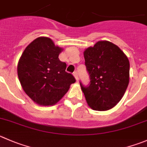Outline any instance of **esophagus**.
<instances>
[{
	"label": "esophagus",
	"mask_w": 147,
	"mask_h": 147,
	"mask_svg": "<svg viewBox=\"0 0 147 147\" xmlns=\"http://www.w3.org/2000/svg\"><path fill=\"white\" fill-rule=\"evenodd\" d=\"M73 75H74V76H75V79H76V80L78 81V72H77V71L74 72H73Z\"/></svg>",
	"instance_id": "1"
}]
</instances>
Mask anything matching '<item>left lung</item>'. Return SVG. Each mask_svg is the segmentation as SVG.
Instances as JSON below:
<instances>
[{
    "label": "left lung",
    "instance_id": "obj_1",
    "mask_svg": "<svg viewBox=\"0 0 147 147\" xmlns=\"http://www.w3.org/2000/svg\"><path fill=\"white\" fill-rule=\"evenodd\" d=\"M90 75L88 86L80 82L88 105L108 111L121 100L129 82L130 65L121 49L108 41H99L84 52Z\"/></svg>",
    "mask_w": 147,
    "mask_h": 147
}]
</instances>
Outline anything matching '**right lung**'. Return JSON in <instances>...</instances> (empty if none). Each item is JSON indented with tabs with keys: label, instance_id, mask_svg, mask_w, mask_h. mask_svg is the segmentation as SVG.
<instances>
[{
	"label": "right lung",
	"instance_id": "right-lung-1",
	"mask_svg": "<svg viewBox=\"0 0 147 147\" xmlns=\"http://www.w3.org/2000/svg\"><path fill=\"white\" fill-rule=\"evenodd\" d=\"M62 51L52 39L41 36L26 47L18 61L17 72L21 86L36 103L55 105L76 81L65 71L66 63L59 60Z\"/></svg>",
	"mask_w": 147,
	"mask_h": 147
}]
</instances>
